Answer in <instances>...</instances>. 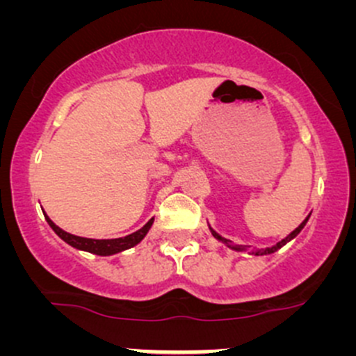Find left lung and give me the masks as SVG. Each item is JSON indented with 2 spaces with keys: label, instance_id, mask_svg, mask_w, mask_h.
I'll list each match as a JSON object with an SVG mask.
<instances>
[{
  "label": "left lung",
  "instance_id": "left-lung-1",
  "mask_svg": "<svg viewBox=\"0 0 356 356\" xmlns=\"http://www.w3.org/2000/svg\"><path fill=\"white\" fill-rule=\"evenodd\" d=\"M307 220H308V217L305 218V220L301 222V224L298 225V227L294 229L293 232H291V234L288 236V238H286V239H282V241H279L277 245H275V246H272V248H267V250H264V251H254V254H268V253H274V251H277L279 248H282V246L286 245V243H289L291 239H293V238H296V236L300 234V231H301V229L305 227V224H307ZM211 234H213V238H217L218 241H224V243H227V239H224V238H222V236H218L217 232H215V231H211ZM232 248H234V250H241V248H238V246H232Z\"/></svg>",
  "mask_w": 356,
  "mask_h": 356
}]
</instances>
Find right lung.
<instances>
[{
	"mask_svg": "<svg viewBox=\"0 0 356 356\" xmlns=\"http://www.w3.org/2000/svg\"><path fill=\"white\" fill-rule=\"evenodd\" d=\"M46 220H48V224L51 225L53 231H55L56 234H58L60 238H62L65 243H68V245H70V246L77 248V250L89 251V253L102 254V257H106V254L118 253V251H124V250H129V248L136 246L139 241H141L143 238H145L146 232L149 231V227H152V224H153V218H152V220H149L148 224L145 225V227H141V229H139V231L132 232V234L125 236V238H118V239H89V238H79V236L68 234V232L62 231V229H60L58 225H55L51 220H49V217H46Z\"/></svg>",
	"mask_w": 356,
	"mask_h": 356,
	"instance_id": "add662e5",
	"label": "right lung"
}]
</instances>
